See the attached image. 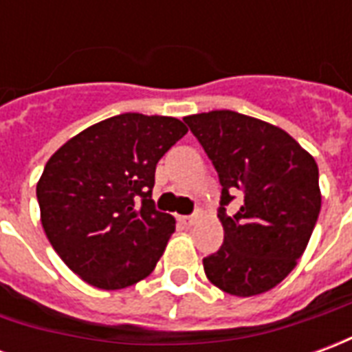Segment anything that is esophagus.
I'll use <instances>...</instances> for the list:
<instances>
[{
	"label": "esophagus",
	"instance_id": "34e87169",
	"mask_svg": "<svg viewBox=\"0 0 352 352\" xmlns=\"http://www.w3.org/2000/svg\"><path fill=\"white\" fill-rule=\"evenodd\" d=\"M196 221H198V217H196V214H192V217H179V222L184 224V226H194Z\"/></svg>",
	"mask_w": 352,
	"mask_h": 352
}]
</instances>
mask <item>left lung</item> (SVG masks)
I'll use <instances>...</instances> for the list:
<instances>
[{
	"instance_id": "obj_1",
	"label": "left lung",
	"mask_w": 352,
	"mask_h": 352,
	"mask_svg": "<svg viewBox=\"0 0 352 352\" xmlns=\"http://www.w3.org/2000/svg\"><path fill=\"white\" fill-rule=\"evenodd\" d=\"M222 184L224 243L204 258L207 279L232 296L262 294L298 264L320 213L315 158L279 126L236 111L184 116ZM236 215H226L233 194Z\"/></svg>"
}]
</instances>
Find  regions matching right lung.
I'll return each mask as SVG.
<instances>
[{"label":"right lung","mask_w":352,"mask_h":352,"mask_svg":"<svg viewBox=\"0 0 352 352\" xmlns=\"http://www.w3.org/2000/svg\"><path fill=\"white\" fill-rule=\"evenodd\" d=\"M186 131L173 116L124 113L50 156L37 183L43 230L85 283L118 290L153 273L175 232V219L154 209V171Z\"/></svg>","instance_id":"1"}]
</instances>
